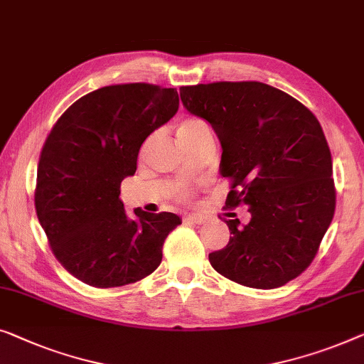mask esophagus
Wrapping results in <instances>:
<instances>
[{
  "mask_svg": "<svg viewBox=\"0 0 364 364\" xmlns=\"http://www.w3.org/2000/svg\"><path fill=\"white\" fill-rule=\"evenodd\" d=\"M186 220L192 221V223H203L205 217H202V215H197V213H192V215H188V217H186Z\"/></svg>",
  "mask_w": 364,
  "mask_h": 364,
  "instance_id": "obj_1",
  "label": "esophagus"
}]
</instances>
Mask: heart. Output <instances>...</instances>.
<instances>
[{"label": "heart", "instance_id": "obj_1", "mask_svg": "<svg viewBox=\"0 0 364 364\" xmlns=\"http://www.w3.org/2000/svg\"><path fill=\"white\" fill-rule=\"evenodd\" d=\"M176 133H177V138L181 139V143L191 151L192 147L203 138V136L210 134V126L207 124V121L198 117H186L178 119V123L176 124ZM151 141H152L151 138H147L144 141L143 149H147V147H149ZM176 197L186 202V200L191 198V192H188L187 188H178V191H176Z\"/></svg>", "mask_w": 364, "mask_h": 364}]
</instances>
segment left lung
Returning <instances> with one entry per match:
<instances>
[{"label":"left lung","instance_id":"8db88e82","mask_svg":"<svg viewBox=\"0 0 364 364\" xmlns=\"http://www.w3.org/2000/svg\"><path fill=\"white\" fill-rule=\"evenodd\" d=\"M183 107L207 119L221 143L226 208L247 205L250 223L226 220L230 241L208 255L221 276L276 289L300 276L333 220L336 192L322 126L286 92L261 82L181 87ZM236 217V213H235Z\"/></svg>","mask_w":364,"mask_h":364}]
</instances>
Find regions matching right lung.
Wrapping results in <instances>:
<instances>
[{
  "label": "right lung",
  "instance_id": "right-lung-1",
  "mask_svg": "<svg viewBox=\"0 0 364 364\" xmlns=\"http://www.w3.org/2000/svg\"><path fill=\"white\" fill-rule=\"evenodd\" d=\"M177 109L176 88L121 83L83 95L52 126L39 156L36 213L57 261L78 281L121 287L161 264L181 218L136 208L129 220L119 187L136 172L147 136Z\"/></svg>",
  "mask_w": 364,
  "mask_h": 364
}]
</instances>
